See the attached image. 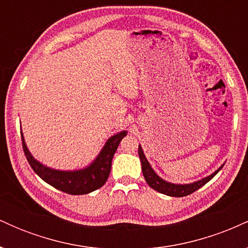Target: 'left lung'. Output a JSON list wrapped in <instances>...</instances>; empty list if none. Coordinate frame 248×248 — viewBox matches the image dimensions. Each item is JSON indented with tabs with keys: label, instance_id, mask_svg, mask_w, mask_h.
I'll use <instances>...</instances> for the list:
<instances>
[{
	"label": "left lung",
	"instance_id": "obj_1",
	"mask_svg": "<svg viewBox=\"0 0 248 248\" xmlns=\"http://www.w3.org/2000/svg\"><path fill=\"white\" fill-rule=\"evenodd\" d=\"M139 156H140L141 164H142V172H143L144 179H146L148 186L153 187V189L156 190V191L164 193V195H168V196H172V197H184V196L191 195V193L197 191L198 189H201L203 186H205L207 182L215 177V176L218 173L219 170H220L218 169L217 171L213 172L211 176L202 179V181L196 182V183L179 186V184L168 183V182L163 181V179L158 177V176L154 172V170L152 169V167H150V164L148 163L143 152H142L141 146H139Z\"/></svg>",
	"mask_w": 248,
	"mask_h": 248
}]
</instances>
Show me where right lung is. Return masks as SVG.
Listing matches in <instances>:
<instances>
[{"label":"right lung","instance_id":"1","mask_svg":"<svg viewBox=\"0 0 248 248\" xmlns=\"http://www.w3.org/2000/svg\"><path fill=\"white\" fill-rule=\"evenodd\" d=\"M126 135L127 132H121L112 136L105 144L100 155L96 157V160L90 167L84 170H79V171L70 172L50 169V168L42 166L39 162L33 160L27 146H25L23 135L21 133L22 146H23L25 157H27L33 171L47 184L62 192L69 193V195H86V193L99 189L106 183L110 172L113 156H114L121 140Z\"/></svg>","mask_w":248,"mask_h":248}]
</instances>
